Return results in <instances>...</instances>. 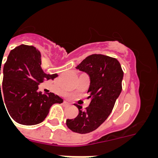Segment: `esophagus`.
Instances as JSON below:
<instances>
[{"label":"esophagus","instance_id":"esophagus-1","mask_svg":"<svg viewBox=\"0 0 158 158\" xmlns=\"http://www.w3.org/2000/svg\"><path fill=\"white\" fill-rule=\"evenodd\" d=\"M63 104H64V105H69V103H68V102H66V101H64L63 102Z\"/></svg>","mask_w":158,"mask_h":158}]
</instances>
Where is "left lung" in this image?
I'll return each instance as SVG.
<instances>
[{"label": "left lung", "mask_w": 158, "mask_h": 158, "mask_svg": "<svg viewBox=\"0 0 158 158\" xmlns=\"http://www.w3.org/2000/svg\"><path fill=\"white\" fill-rule=\"evenodd\" d=\"M76 69L87 73L90 77L88 93L91 102L85 109L75 104L77 116L66 119L65 123L73 132L87 134L97 129L112 111L122 91L123 71L116 58L96 54L86 57Z\"/></svg>", "instance_id": "left-lung-1"}]
</instances>
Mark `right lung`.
<instances>
[{
	"mask_svg": "<svg viewBox=\"0 0 158 158\" xmlns=\"http://www.w3.org/2000/svg\"><path fill=\"white\" fill-rule=\"evenodd\" d=\"M40 58L35 47L22 44L10 51L2 69L0 104L5 102L11 118L22 125L43 122L52 104L63 101L53 93L42 94L38 91V85L43 80L58 77L56 73L50 75L43 72Z\"/></svg>",
	"mask_w": 158,
	"mask_h": 158,
	"instance_id": "add662e5",
	"label": "right lung"
}]
</instances>
